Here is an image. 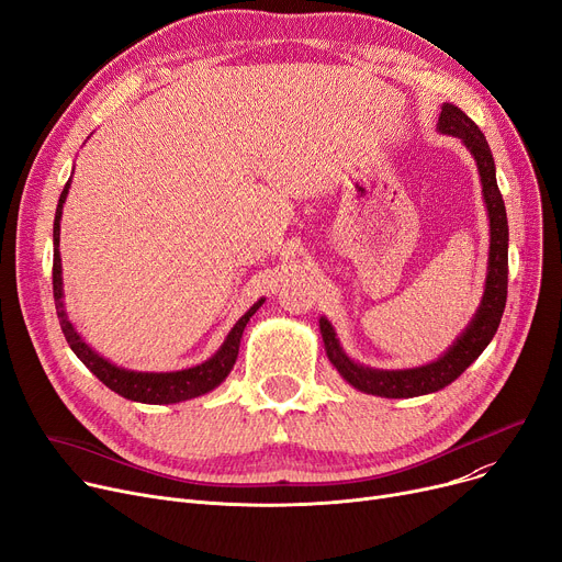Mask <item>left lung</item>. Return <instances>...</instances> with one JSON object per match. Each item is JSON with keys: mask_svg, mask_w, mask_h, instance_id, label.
Wrapping results in <instances>:
<instances>
[{"mask_svg": "<svg viewBox=\"0 0 562 562\" xmlns=\"http://www.w3.org/2000/svg\"><path fill=\"white\" fill-rule=\"evenodd\" d=\"M437 132L460 138L467 150L471 153V157H474L481 175L483 200H485L487 221H490V257H487L485 289H483V299L476 314L471 316L460 337L445 352H441L437 360L415 369H373L350 360L337 339L333 323L326 316L318 318L323 344H326V356L330 364L339 371V375L348 382V385H352L364 394H373L382 398L424 396L451 385V382L471 362H476L481 352L487 348V344L496 335L501 316H504V310H506L508 216H506L504 198H501V191L496 184V166H494L492 150L479 125L456 104H449V102L441 104Z\"/></svg>", "mask_w": 562, "mask_h": 562, "instance_id": "1", "label": "left lung"}]
</instances>
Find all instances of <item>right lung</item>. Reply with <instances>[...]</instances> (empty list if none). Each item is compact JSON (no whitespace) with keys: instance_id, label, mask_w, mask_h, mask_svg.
I'll list each match as a JSON object with an SVG mask.
<instances>
[{"instance_id":"1","label":"right lung","mask_w":562,"mask_h":562,"mask_svg":"<svg viewBox=\"0 0 562 562\" xmlns=\"http://www.w3.org/2000/svg\"><path fill=\"white\" fill-rule=\"evenodd\" d=\"M75 170V168H72ZM70 191V180L61 191V198H58L56 204V214H54V266H52V286H54V305H56V316L58 323H61V330L66 335V341L75 350V356L91 369L93 375H98L104 385L121 394L123 398L136 401V403H147V405H170V403H182L189 398H198L206 392L216 390L221 382L227 378L232 371L236 356H239V344L246 330V323L250 316L263 305L266 299H259L239 321L234 323V328L227 333L225 341L221 348L214 352L210 360H204L202 364L182 369V371H132L125 367H117L102 358L100 352H95L91 346H88L77 328L72 326V321L68 318L66 303H64V276H61V252H58V239H61V214H64V204Z\"/></svg>"}]
</instances>
